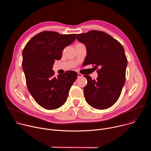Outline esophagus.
I'll return each mask as SVG.
<instances>
[{
  "label": "esophagus",
  "mask_w": 151,
  "mask_h": 151,
  "mask_svg": "<svg viewBox=\"0 0 151 151\" xmlns=\"http://www.w3.org/2000/svg\"><path fill=\"white\" fill-rule=\"evenodd\" d=\"M82 76H83V75L81 73H78V78H81Z\"/></svg>",
  "instance_id": "1"
}]
</instances>
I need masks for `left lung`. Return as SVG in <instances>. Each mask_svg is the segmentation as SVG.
<instances>
[{
	"label": "left lung",
	"instance_id": "left-lung-1",
	"mask_svg": "<svg viewBox=\"0 0 151 151\" xmlns=\"http://www.w3.org/2000/svg\"><path fill=\"white\" fill-rule=\"evenodd\" d=\"M76 39L87 47L85 65L93 64L97 69L96 80L83 76L88 81L83 88L85 100L95 109L109 108L119 99L125 83L127 59L124 49L117 40L101 31L77 34Z\"/></svg>",
	"mask_w": 151,
	"mask_h": 151
}]
</instances>
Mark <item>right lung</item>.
<instances>
[{
    "instance_id": "right-lung-1",
    "label": "right lung",
    "mask_w": 151,
    "mask_h": 151,
    "mask_svg": "<svg viewBox=\"0 0 151 151\" xmlns=\"http://www.w3.org/2000/svg\"><path fill=\"white\" fill-rule=\"evenodd\" d=\"M76 34L44 31L34 36L23 50V68L28 90L36 102L48 110L56 109L67 100L78 73L69 70L54 76L55 60L75 40Z\"/></svg>"
}]
</instances>
